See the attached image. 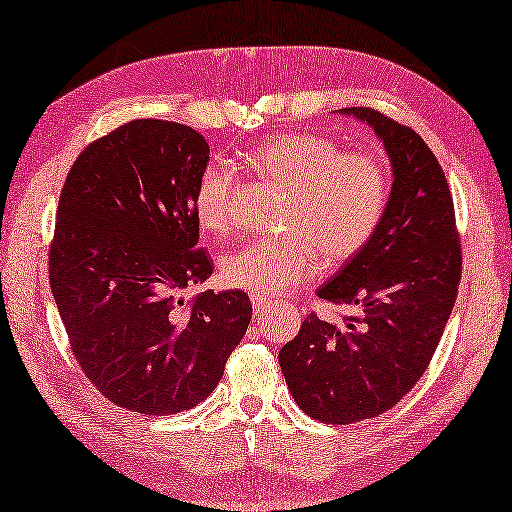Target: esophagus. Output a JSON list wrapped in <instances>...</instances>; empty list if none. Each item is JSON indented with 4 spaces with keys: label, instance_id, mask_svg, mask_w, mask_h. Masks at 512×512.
I'll use <instances>...</instances> for the list:
<instances>
[{
    "label": "esophagus",
    "instance_id": "obj_1",
    "mask_svg": "<svg viewBox=\"0 0 512 512\" xmlns=\"http://www.w3.org/2000/svg\"><path fill=\"white\" fill-rule=\"evenodd\" d=\"M253 299V312H255V317H262V314L266 312V310H270V301H266V299H262V297H250Z\"/></svg>",
    "mask_w": 512,
    "mask_h": 512
}]
</instances>
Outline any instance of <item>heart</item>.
Segmentation results:
<instances>
[{
  "instance_id": "b5f03b06",
  "label": "heart",
  "mask_w": 512,
  "mask_h": 512,
  "mask_svg": "<svg viewBox=\"0 0 512 512\" xmlns=\"http://www.w3.org/2000/svg\"><path fill=\"white\" fill-rule=\"evenodd\" d=\"M259 176L286 189L279 206V237L253 239L222 259L226 286L273 299L319 273L321 257L341 264L374 235L389 200L385 160L372 151H341L330 138L284 132L248 149ZM233 173L224 162L202 171L195 213L206 231L228 226Z\"/></svg>"
}]
</instances>
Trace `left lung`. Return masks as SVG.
Masks as SVG:
<instances>
[{"label": "left lung", "instance_id": "left-lung-1", "mask_svg": "<svg viewBox=\"0 0 512 512\" xmlns=\"http://www.w3.org/2000/svg\"><path fill=\"white\" fill-rule=\"evenodd\" d=\"M374 129L391 162V193L369 242L317 295L356 317L308 314L279 365L303 413L328 424L376 418L411 391L440 343L462 275L447 178L411 127L372 107H345Z\"/></svg>", "mask_w": 512, "mask_h": 512}]
</instances>
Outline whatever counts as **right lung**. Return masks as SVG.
<instances>
[{"label": "right lung", "instance_id": "1", "mask_svg": "<svg viewBox=\"0 0 512 512\" xmlns=\"http://www.w3.org/2000/svg\"><path fill=\"white\" fill-rule=\"evenodd\" d=\"M209 143L140 118L74 160L50 244V288L83 374L114 405L169 416L211 396L253 317L244 290L184 303L213 273L195 191Z\"/></svg>", "mask_w": 512, "mask_h": 512}]
</instances>
